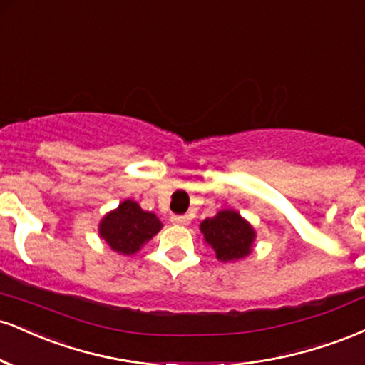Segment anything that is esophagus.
Instances as JSON below:
<instances>
[{
  "mask_svg": "<svg viewBox=\"0 0 365 365\" xmlns=\"http://www.w3.org/2000/svg\"><path fill=\"white\" fill-rule=\"evenodd\" d=\"M171 223L173 225H180V226H187L190 223V217L187 215H173L171 216Z\"/></svg>",
  "mask_w": 365,
  "mask_h": 365,
  "instance_id": "obj_1",
  "label": "esophagus"
}]
</instances>
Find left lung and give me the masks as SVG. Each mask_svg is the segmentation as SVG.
I'll return each instance as SVG.
<instances>
[{
	"label": "left lung",
	"mask_w": 365,
	"mask_h": 365,
	"mask_svg": "<svg viewBox=\"0 0 365 365\" xmlns=\"http://www.w3.org/2000/svg\"><path fill=\"white\" fill-rule=\"evenodd\" d=\"M204 242L215 250L220 262H238L250 255L257 233L235 209H221L200 223Z\"/></svg>",
	"instance_id": "obj_1"
}]
</instances>
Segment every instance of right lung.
Returning a JSON list of instances; mask_svg holds the SVG:
<instances>
[{
	"instance_id": "obj_1",
	"label": "right lung",
	"mask_w": 365,
	"mask_h": 365,
	"mask_svg": "<svg viewBox=\"0 0 365 365\" xmlns=\"http://www.w3.org/2000/svg\"><path fill=\"white\" fill-rule=\"evenodd\" d=\"M161 228V220L154 212L144 211L135 200L125 199L118 207L103 216L98 232L113 252L132 255L158 235Z\"/></svg>"
}]
</instances>
